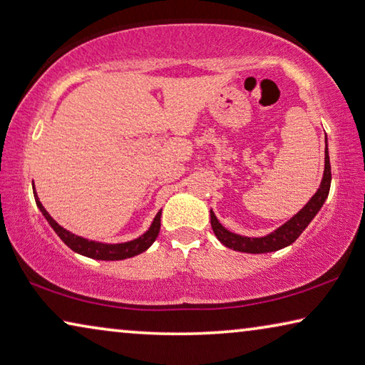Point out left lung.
<instances>
[{
  "mask_svg": "<svg viewBox=\"0 0 365 365\" xmlns=\"http://www.w3.org/2000/svg\"><path fill=\"white\" fill-rule=\"evenodd\" d=\"M329 187H331V164H329V154H328V139H326V149H324V173L323 180L319 183V188L317 193L313 195L312 198L303 208L298 211V213L290 217L285 225L277 227L275 231H272L270 235L262 236V237H247L236 235V232L227 231L225 226L217 221L216 215L213 210L210 211L211 216V227H213L215 236L220 239L221 244H225L226 247L235 249L239 252H247V254H265V252H275L279 249H284L290 246L302 235L314 216L318 215V211L322 210L324 205L326 198L329 195Z\"/></svg>",
  "mask_w": 365,
  "mask_h": 365,
  "instance_id": "1",
  "label": "left lung"
}]
</instances>
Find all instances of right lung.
Masks as SVG:
<instances>
[{"label":"right lung","instance_id":"add662e5","mask_svg":"<svg viewBox=\"0 0 365 365\" xmlns=\"http://www.w3.org/2000/svg\"><path fill=\"white\" fill-rule=\"evenodd\" d=\"M32 188H34V183H32ZM34 192H36V188H34ZM34 198H36L37 208L41 210V213L43 215V217H46L48 225H51L52 230L57 232V236L61 237L73 252L81 254V255H85V257H90V259L123 260V259L134 257V255L148 251L152 244H154V241L157 239V236H159V231H160L162 210L155 215L149 230L145 231L143 236L133 239V241L119 242V244H105V242H98V241H90V239H85L81 236L73 235V232H70L65 230V227H62L51 215L47 213V210L42 206V203L39 201V197H37V193H34Z\"/></svg>","mask_w":365,"mask_h":365}]
</instances>
